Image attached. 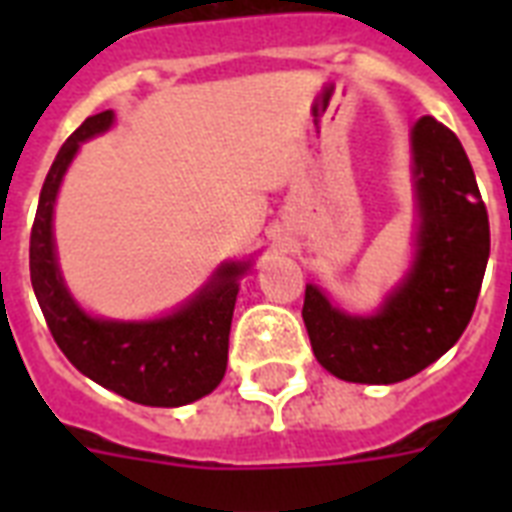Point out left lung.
Segmentation results:
<instances>
[{
  "label": "left lung",
  "mask_w": 512,
  "mask_h": 512,
  "mask_svg": "<svg viewBox=\"0 0 512 512\" xmlns=\"http://www.w3.org/2000/svg\"><path fill=\"white\" fill-rule=\"evenodd\" d=\"M420 201L417 260L377 316H348L305 287L303 321L319 364L340 380L390 385L422 372L468 327L489 260V215L465 148L422 116L412 130Z\"/></svg>",
  "instance_id": "left-lung-1"
}]
</instances>
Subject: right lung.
<instances>
[{"instance_id": "add662e5", "label": "right lung", "mask_w": 512, "mask_h": 512, "mask_svg": "<svg viewBox=\"0 0 512 512\" xmlns=\"http://www.w3.org/2000/svg\"><path fill=\"white\" fill-rule=\"evenodd\" d=\"M111 122L114 111L84 119L82 127L60 146L44 177L28 247L31 284L58 348L79 372L135 404H191L212 393L223 380L233 305L247 263L223 265L191 303L159 321L124 324L92 319L71 300L55 263L52 207L79 143L108 130Z\"/></svg>"}]
</instances>
